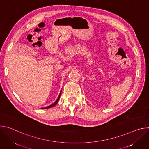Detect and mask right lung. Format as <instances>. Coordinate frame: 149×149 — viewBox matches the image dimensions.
I'll use <instances>...</instances> for the list:
<instances>
[{
  "mask_svg": "<svg viewBox=\"0 0 149 149\" xmlns=\"http://www.w3.org/2000/svg\"><path fill=\"white\" fill-rule=\"evenodd\" d=\"M61 92H60V94H59V97H58V99L56 100V101L55 102H54L52 104H51V105H50L49 106H48V107H45V108H43L44 109H49V108H51V107H54V106H55L57 103H58V101H59V98H60V95H61Z\"/></svg>",
  "mask_w": 149,
  "mask_h": 149,
  "instance_id": "right-lung-1",
  "label": "right lung"
}]
</instances>
